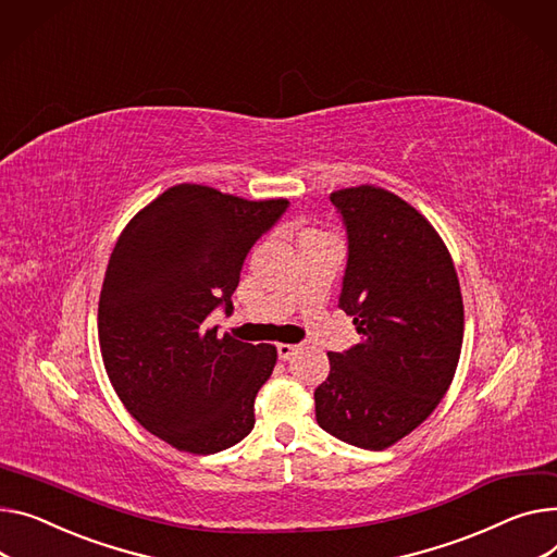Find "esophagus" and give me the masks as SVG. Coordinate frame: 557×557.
I'll use <instances>...</instances> for the list:
<instances>
[{"label":"esophagus","mask_w":557,"mask_h":557,"mask_svg":"<svg viewBox=\"0 0 557 557\" xmlns=\"http://www.w3.org/2000/svg\"><path fill=\"white\" fill-rule=\"evenodd\" d=\"M298 345H277V358L288 360L293 354H298Z\"/></svg>","instance_id":"34e87169"}]
</instances>
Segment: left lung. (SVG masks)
Wrapping results in <instances>:
<instances>
[{
  "label": "left lung",
  "mask_w": 557,
  "mask_h": 557,
  "mask_svg": "<svg viewBox=\"0 0 557 557\" xmlns=\"http://www.w3.org/2000/svg\"><path fill=\"white\" fill-rule=\"evenodd\" d=\"M347 231L338 307L360 343L329 351L318 425L349 446L383 450L419 428L448 392L461 354L463 302L453 257L400 197L358 185L331 195Z\"/></svg>",
  "instance_id": "obj_1"
}]
</instances>
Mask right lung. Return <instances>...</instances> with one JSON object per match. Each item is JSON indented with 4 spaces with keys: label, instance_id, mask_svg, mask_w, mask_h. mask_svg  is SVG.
Here are the masks:
<instances>
[{
    "label": "right lung",
    "instance_id": "1",
    "mask_svg": "<svg viewBox=\"0 0 557 557\" xmlns=\"http://www.w3.org/2000/svg\"><path fill=\"white\" fill-rule=\"evenodd\" d=\"M286 208L181 183L129 221L109 257L98 305L107 376L127 412L176 450L214 455L255 425L277 351L219 338L206 320L219 307L233 313L246 255Z\"/></svg>",
    "mask_w": 557,
    "mask_h": 557
}]
</instances>
